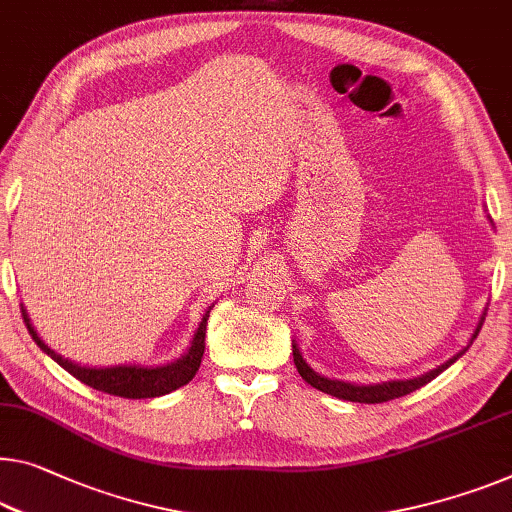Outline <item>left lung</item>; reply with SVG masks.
I'll return each mask as SVG.
<instances>
[{"label": "left lung", "mask_w": 512, "mask_h": 512, "mask_svg": "<svg viewBox=\"0 0 512 512\" xmlns=\"http://www.w3.org/2000/svg\"><path fill=\"white\" fill-rule=\"evenodd\" d=\"M485 315L487 312H483V317H480V322L476 326L474 335H471L469 345L462 349L460 354H455L451 361H446L444 365H439V368H434L430 372H425V375L421 377H414V379H391V381H381V384H352V381H340V379H329V377H322L317 375L315 370L310 368L308 363L303 361V356L299 352V347H296V342H292V352H294V365L296 370H299V375L308 381V384L312 388H317V391L322 393H329L333 395V398L338 400H349V402H363V404H379V402H388V400H395V398H402V395H409L418 391V388L425 386L427 381H432L434 377H439L441 372H444L446 368H451V365L460 358L467 349L471 347V342L476 340L478 331L483 329V322H485Z\"/></svg>", "instance_id": "8db88e82"}]
</instances>
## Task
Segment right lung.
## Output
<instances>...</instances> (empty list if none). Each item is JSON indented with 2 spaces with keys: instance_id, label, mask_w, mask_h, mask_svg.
Returning <instances> with one entry per match:
<instances>
[{
  "instance_id": "add662e5",
  "label": "right lung",
  "mask_w": 512,
  "mask_h": 512,
  "mask_svg": "<svg viewBox=\"0 0 512 512\" xmlns=\"http://www.w3.org/2000/svg\"><path fill=\"white\" fill-rule=\"evenodd\" d=\"M211 308L204 312L188 352L181 358H177V361L167 365H156V368L154 365H110V368H89V365L73 363L68 361V358L59 356L55 349H50L41 338H38V333L34 331L32 322H29L25 308H22V317H25L27 331L34 338L36 345L41 347L52 361H57L66 372H71L75 379H80L82 384L96 388V391L119 395V398L142 400V398H160V395L177 391V388L186 386L188 381L195 377V372L200 370V363L204 356V335H207V319H209Z\"/></svg>"
}]
</instances>
